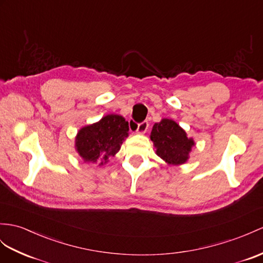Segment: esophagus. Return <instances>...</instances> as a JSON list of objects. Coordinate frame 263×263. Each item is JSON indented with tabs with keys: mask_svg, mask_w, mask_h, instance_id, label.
<instances>
[{
	"mask_svg": "<svg viewBox=\"0 0 263 263\" xmlns=\"http://www.w3.org/2000/svg\"><path fill=\"white\" fill-rule=\"evenodd\" d=\"M148 126H149L148 121L144 120V121H142V123H139V124L137 125L136 132H137L138 134H145V133L147 132V129H148Z\"/></svg>",
	"mask_w": 263,
	"mask_h": 263,
	"instance_id": "34e87169",
	"label": "esophagus"
}]
</instances>
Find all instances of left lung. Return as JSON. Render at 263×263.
Returning <instances> with one entry per match:
<instances>
[{
    "instance_id": "1",
    "label": "left lung",
    "mask_w": 263,
    "mask_h": 263,
    "mask_svg": "<svg viewBox=\"0 0 263 263\" xmlns=\"http://www.w3.org/2000/svg\"><path fill=\"white\" fill-rule=\"evenodd\" d=\"M151 139L157 148V155L173 165L186 162L194 145L193 139L187 138L186 133L171 119H163L161 123L154 125Z\"/></svg>"
}]
</instances>
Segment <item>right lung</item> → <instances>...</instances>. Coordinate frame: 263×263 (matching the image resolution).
<instances>
[{
  "label": "right lung",
  "instance_id": "1",
  "mask_svg": "<svg viewBox=\"0 0 263 263\" xmlns=\"http://www.w3.org/2000/svg\"><path fill=\"white\" fill-rule=\"evenodd\" d=\"M128 130L124 117L107 115L98 123L81 128L76 137V148L86 162H97L98 158L107 161L120 149Z\"/></svg>",
  "mask_w": 263,
  "mask_h": 263
}]
</instances>
